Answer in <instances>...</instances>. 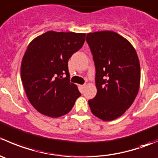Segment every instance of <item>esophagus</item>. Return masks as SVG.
<instances>
[{
	"label": "esophagus",
	"mask_w": 158,
	"mask_h": 158,
	"mask_svg": "<svg viewBox=\"0 0 158 158\" xmlns=\"http://www.w3.org/2000/svg\"><path fill=\"white\" fill-rule=\"evenodd\" d=\"M79 88H80L81 92H82V91H83L84 88H85V85H79Z\"/></svg>",
	"instance_id": "34e87169"
}]
</instances>
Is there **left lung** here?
Masks as SVG:
<instances>
[{"instance_id": "obj_1", "label": "left lung", "mask_w": 158, "mask_h": 158, "mask_svg": "<svg viewBox=\"0 0 158 158\" xmlns=\"http://www.w3.org/2000/svg\"><path fill=\"white\" fill-rule=\"evenodd\" d=\"M93 55L97 94L89 100L92 114L102 120L122 116L135 101L141 74L138 55L130 42L114 31L88 33Z\"/></svg>"}]
</instances>
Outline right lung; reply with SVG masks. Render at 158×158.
<instances>
[{"mask_svg":"<svg viewBox=\"0 0 158 158\" xmlns=\"http://www.w3.org/2000/svg\"><path fill=\"white\" fill-rule=\"evenodd\" d=\"M85 40V33L48 31L30 43L20 75L27 97L40 113L51 118L64 115L81 95L77 85L69 82L68 60Z\"/></svg>","mask_w":158,"mask_h":158,"instance_id":"add662e5","label":"right lung"}]
</instances>
